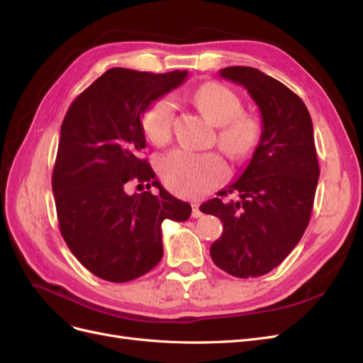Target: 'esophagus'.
<instances>
[{
  "label": "esophagus",
  "mask_w": 363,
  "mask_h": 363,
  "mask_svg": "<svg viewBox=\"0 0 363 363\" xmlns=\"http://www.w3.org/2000/svg\"><path fill=\"white\" fill-rule=\"evenodd\" d=\"M203 213H201V211H200V204L199 203H194L192 204V216L194 218H200Z\"/></svg>",
  "instance_id": "obj_1"
}]
</instances>
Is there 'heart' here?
I'll use <instances>...</instances> for the list:
<instances>
[{
  "label": "heart",
  "instance_id": "obj_1",
  "mask_svg": "<svg viewBox=\"0 0 363 363\" xmlns=\"http://www.w3.org/2000/svg\"><path fill=\"white\" fill-rule=\"evenodd\" d=\"M201 113L218 125V144L233 159H245L255 151L262 138L259 118L240 112L239 96L227 86L208 82L194 94ZM174 100L160 96L142 116L147 138L156 145L168 142L172 131ZM160 174L168 188L183 196L199 199L225 180L228 168L215 152H195L184 148L169 151L160 159Z\"/></svg>",
  "mask_w": 363,
  "mask_h": 363
}]
</instances>
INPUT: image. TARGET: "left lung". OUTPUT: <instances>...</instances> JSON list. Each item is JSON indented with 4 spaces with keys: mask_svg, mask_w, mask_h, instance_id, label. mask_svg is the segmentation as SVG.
I'll list each match as a JSON object with an SVG mask.
<instances>
[{
    "mask_svg": "<svg viewBox=\"0 0 363 363\" xmlns=\"http://www.w3.org/2000/svg\"><path fill=\"white\" fill-rule=\"evenodd\" d=\"M223 79L244 86L262 115V138L240 177L200 211L224 232L211 247L215 265L239 279L272 271L300 242L320 177L312 119L301 98L250 67H228ZM239 193L238 202H225Z\"/></svg>",
    "mask_w": 363,
    "mask_h": 363,
    "instance_id": "8db88e82",
    "label": "left lung"
}]
</instances>
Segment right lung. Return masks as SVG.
<instances>
[{
    "label": "right lung",
    "mask_w": 363,
    "mask_h": 363,
    "mask_svg": "<svg viewBox=\"0 0 363 363\" xmlns=\"http://www.w3.org/2000/svg\"><path fill=\"white\" fill-rule=\"evenodd\" d=\"M186 75L112 68L65 115L51 180L60 233L82 265L103 280L125 283L151 271L163 256V219L191 216V206L164 191L142 159L147 142L140 121ZM131 179H152L160 194L128 196Z\"/></svg>",
    "instance_id": "right-lung-1"
}]
</instances>
